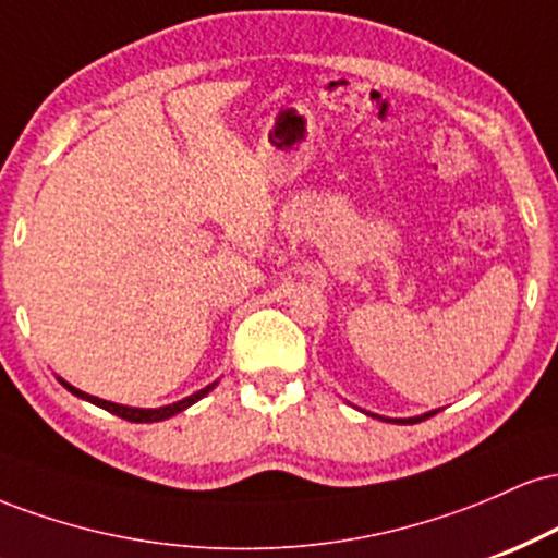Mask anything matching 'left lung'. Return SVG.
Returning <instances> with one entry per match:
<instances>
[{"instance_id":"left-lung-1","label":"left lung","mask_w":558,"mask_h":558,"mask_svg":"<svg viewBox=\"0 0 558 558\" xmlns=\"http://www.w3.org/2000/svg\"><path fill=\"white\" fill-rule=\"evenodd\" d=\"M435 412H427V414H420V417H409V420H388V422H396V425H417V422H422V420H427V417H433ZM375 417V414H373ZM377 420H386V417H377Z\"/></svg>"}]
</instances>
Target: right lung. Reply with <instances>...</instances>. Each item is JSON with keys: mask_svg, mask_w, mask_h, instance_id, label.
Returning <instances> with one entry per match:
<instances>
[{"mask_svg": "<svg viewBox=\"0 0 558 558\" xmlns=\"http://www.w3.org/2000/svg\"><path fill=\"white\" fill-rule=\"evenodd\" d=\"M57 380H60L62 386H65V388L70 390V393L78 396V399L92 401V403H96V407L107 409V412H110V414H118V417H123V420H128V422H162V420H168V417H172V414H178V412H183V409H189L191 403H196L198 399H204V396H207L209 390H213V388L217 386V383H213V386L196 390V393L185 396V399L175 401V403H168V407H159V409H138V407H123V403H112V401H105V399H96V396L83 393V390H78L75 386H70V383L62 380V377H57Z\"/></svg>", "mask_w": 558, "mask_h": 558, "instance_id": "1", "label": "right lung"}]
</instances>
